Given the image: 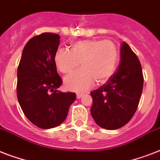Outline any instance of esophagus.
Wrapping results in <instances>:
<instances>
[{"mask_svg":"<svg viewBox=\"0 0 160 160\" xmlns=\"http://www.w3.org/2000/svg\"><path fill=\"white\" fill-rule=\"evenodd\" d=\"M83 95H81V94H77L76 95V97H77V99H80V98L82 97Z\"/></svg>","mask_w":160,"mask_h":160,"instance_id":"34e87169","label":"esophagus"}]
</instances>
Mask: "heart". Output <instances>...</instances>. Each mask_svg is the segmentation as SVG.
<instances>
[{
    "instance_id": "heart-1",
    "label": "heart",
    "mask_w": 160,
    "mask_h": 160,
    "mask_svg": "<svg viewBox=\"0 0 160 160\" xmlns=\"http://www.w3.org/2000/svg\"><path fill=\"white\" fill-rule=\"evenodd\" d=\"M119 52L110 41L83 40L71 45V50L60 49L55 55V65L60 72L68 75L81 62L82 70L65 79L67 90L84 93L95 84L105 83L116 69Z\"/></svg>"
}]
</instances>
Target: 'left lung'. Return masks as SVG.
Wrapping results in <instances>:
<instances>
[{"label": "left lung", "mask_w": 160, "mask_h": 160, "mask_svg": "<svg viewBox=\"0 0 160 160\" xmlns=\"http://www.w3.org/2000/svg\"><path fill=\"white\" fill-rule=\"evenodd\" d=\"M144 76L141 64L126 42L120 47V62L107 82L90 92V113L95 123L106 129L121 128L132 119L141 97Z\"/></svg>", "instance_id": "1"}]
</instances>
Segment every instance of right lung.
<instances>
[{
	"label": "right lung",
	"mask_w": 160,
	"mask_h": 160,
	"mask_svg": "<svg viewBox=\"0 0 160 160\" xmlns=\"http://www.w3.org/2000/svg\"><path fill=\"white\" fill-rule=\"evenodd\" d=\"M60 36L42 33L26 43L17 69V98L21 109L41 129L60 125L67 116L75 93L58 90L62 80L55 65Z\"/></svg>",
	"instance_id": "add662e5"
}]
</instances>
